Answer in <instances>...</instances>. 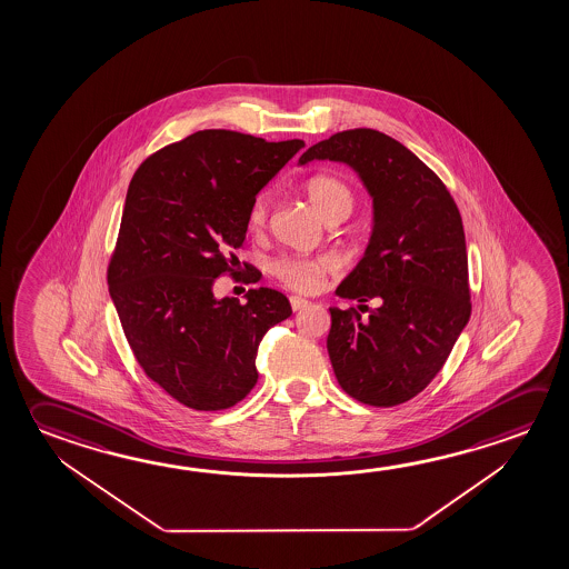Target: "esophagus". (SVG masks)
Wrapping results in <instances>:
<instances>
[{"label":"esophagus","mask_w":569,"mask_h":569,"mask_svg":"<svg viewBox=\"0 0 569 569\" xmlns=\"http://www.w3.org/2000/svg\"><path fill=\"white\" fill-rule=\"evenodd\" d=\"M289 303H291L293 311H301V309L309 308L308 299L299 298V296H291Z\"/></svg>","instance_id":"1"}]
</instances>
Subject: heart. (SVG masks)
Returning a JSON list of instances; mask_svg holds the SVG:
<instances>
[{
    "mask_svg": "<svg viewBox=\"0 0 569 569\" xmlns=\"http://www.w3.org/2000/svg\"><path fill=\"white\" fill-rule=\"evenodd\" d=\"M309 202L313 204L317 212L329 218L336 212L353 208V192L345 184L343 180L329 174H319L308 182ZM268 216V200L266 196H258L250 206L248 212V224L252 230H260L266 224ZM273 273L280 278L289 288L299 291H313L321 286L327 273L337 270V260L333 256H316V258H280L271 266Z\"/></svg>",
    "mask_w": 569,
    "mask_h": 569,
    "instance_id": "1",
    "label": "heart"
}]
</instances>
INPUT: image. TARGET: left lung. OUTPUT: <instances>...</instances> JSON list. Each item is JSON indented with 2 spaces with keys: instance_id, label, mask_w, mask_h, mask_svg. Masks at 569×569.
<instances>
[{
  "instance_id": "8db88e82",
  "label": "left lung",
  "mask_w": 569,
  "mask_h": 569,
  "mask_svg": "<svg viewBox=\"0 0 569 569\" xmlns=\"http://www.w3.org/2000/svg\"><path fill=\"white\" fill-rule=\"evenodd\" d=\"M313 160L343 162L373 200L363 258L337 296L357 309L329 308L327 351L337 382L371 407L409 401L429 385L470 319L468 256L457 204L440 178L399 140L373 129L337 132L309 147Z\"/></svg>"
}]
</instances>
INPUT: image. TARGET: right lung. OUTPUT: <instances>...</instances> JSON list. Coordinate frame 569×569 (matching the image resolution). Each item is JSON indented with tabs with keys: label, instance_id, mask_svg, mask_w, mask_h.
Returning a JSON list of instances; mask_svg holds the SVG:
<instances>
[{
	"label": "right lung",
	"instance_id": "1",
	"mask_svg": "<svg viewBox=\"0 0 569 569\" xmlns=\"http://www.w3.org/2000/svg\"><path fill=\"white\" fill-rule=\"evenodd\" d=\"M301 147L208 129L154 152L132 177L109 293L142 371L188 409L242 401L258 382L261 337L291 316L281 291L253 288L240 303L216 298L214 283L238 263L230 250L246 240L256 196Z\"/></svg>",
	"mask_w": 569,
	"mask_h": 569
}]
</instances>
